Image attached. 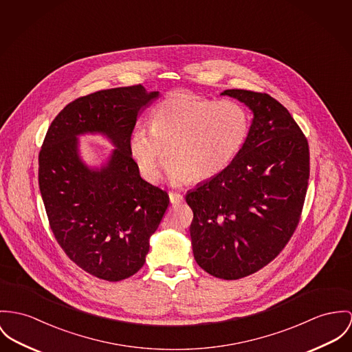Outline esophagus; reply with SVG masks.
<instances>
[{
  "label": "esophagus",
  "mask_w": 352,
  "mask_h": 352,
  "mask_svg": "<svg viewBox=\"0 0 352 352\" xmlns=\"http://www.w3.org/2000/svg\"><path fill=\"white\" fill-rule=\"evenodd\" d=\"M168 198H170V202H171L173 205H177V204L184 202V195H182L181 192L170 191V192H168Z\"/></svg>",
  "instance_id": "obj_1"
}]
</instances>
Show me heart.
<instances>
[{"mask_svg": "<svg viewBox=\"0 0 352 352\" xmlns=\"http://www.w3.org/2000/svg\"><path fill=\"white\" fill-rule=\"evenodd\" d=\"M150 130L139 127L130 138V154L150 184L166 175L171 185L208 181L223 173L243 148L248 113L233 100H212L186 92L164 98L150 116Z\"/></svg>", "mask_w": 352, "mask_h": 352, "instance_id": "heart-1", "label": "heart"}]
</instances>
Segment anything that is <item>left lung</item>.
Returning a JSON list of instances; mask_svg holds the SVG:
<instances>
[{
	"label": "left lung",
	"mask_w": 352,
	"mask_h": 352,
	"mask_svg": "<svg viewBox=\"0 0 352 352\" xmlns=\"http://www.w3.org/2000/svg\"><path fill=\"white\" fill-rule=\"evenodd\" d=\"M253 112L243 148L230 166L186 194L197 264L237 280L260 271L296 230L309 179L307 138L289 111L268 94L226 89Z\"/></svg>",
	"instance_id": "8db88e82"
}]
</instances>
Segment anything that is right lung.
<instances>
[{
	"mask_svg": "<svg viewBox=\"0 0 352 352\" xmlns=\"http://www.w3.org/2000/svg\"><path fill=\"white\" fill-rule=\"evenodd\" d=\"M160 92L143 85L74 100L51 123L38 154V185L54 239L82 271L120 281L139 271L168 206L164 190L142 179L130 154L138 112ZM102 133L116 150L100 168L82 161L78 136Z\"/></svg>",
	"mask_w": 352,
	"mask_h": 352,
	"instance_id": "obj_1",
	"label": "right lung"
}]
</instances>
